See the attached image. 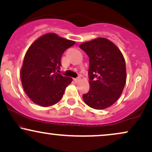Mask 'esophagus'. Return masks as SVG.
I'll return each instance as SVG.
<instances>
[{
  "instance_id": "1",
  "label": "esophagus",
  "mask_w": 152,
  "mask_h": 152,
  "mask_svg": "<svg viewBox=\"0 0 152 152\" xmlns=\"http://www.w3.org/2000/svg\"><path fill=\"white\" fill-rule=\"evenodd\" d=\"M74 81L76 82V83H77V82L81 81V78L80 77H78V78H74Z\"/></svg>"
}]
</instances>
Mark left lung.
Returning <instances> with one entry per match:
<instances>
[{"label":"left lung","mask_w":152,"mask_h":152,"mask_svg":"<svg viewBox=\"0 0 152 152\" xmlns=\"http://www.w3.org/2000/svg\"><path fill=\"white\" fill-rule=\"evenodd\" d=\"M89 57L90 89L83 96L85 103L96 110L107 108L121 96L127 73L124 56L114 43L98 37L81 44Z\"/></svg>","instance_id":"8db88e82"}]
</instances>
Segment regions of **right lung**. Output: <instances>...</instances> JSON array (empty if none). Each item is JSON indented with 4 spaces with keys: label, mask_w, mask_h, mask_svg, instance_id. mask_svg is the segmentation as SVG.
I'll return each mask as SVG.
<instances>
[{
    "label": "right lung",
    "mask_w": 152,
    "mask_h": 152,
    "mask_svg": "<svg viewBox=\"0 0 152 152\" xmlns=\"http://www.w3.org/2000/svg\"><path fill=\"white\" fill-rule=\"evenodd\" d=\"M76 42L47 33L36 39L27 49L20 70L23 89L33 103L42 107L57 103L72 78L58 74L61 58Z\"/></svg>",
    "instance_id": "add662e5"
}]
</instances>
